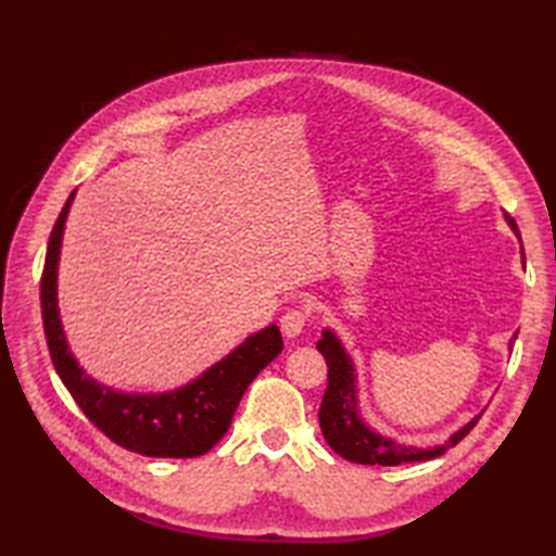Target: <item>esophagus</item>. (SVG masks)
<instances>
[{
    "label": "esophagus",
    "mask_w": 556,
    "mask_h": 556,
    "mask_svg": "<svg viewBox=\"0 0 556 556\" xmlns=\"http://www.w3.org/2000/svg\"><path fill=\"white\" fill-rule=\"evenodd\" d=\"M305 327V313L303 311H289L281 315V332L287 339H296Z\"/></svg>",
    "instance_id": "obj_1"
}]
</instances>
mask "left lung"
Segmentation results:
<instances>
[{"mask_svg":"<svg viewBox=\"0 0 556 556\" xmlns=\"http://www.w3.org/2000/svg\"><path fill=\"white\" fill-rule=\"evenodd\" d=\"M504 219L511 227V231L518 236L516 222L506 215V212H504ZM518 241H521V236H518ZM521 263L526 267L523 248H521ZM514 341H516V334L509 339V351L514 349ZM317 351H320L327 361V389H325L317 418H320V428L327 444L332 446L341 458L353 460V464L401 466V464H416V460L437 458L442 456L448 446H454L464 440L480 418L476 416L466 425H460L454 434H448V440L444 444H434V446L401 444L392 440V437L377 432L372 425L361 416L356 363H353L344 341L337 337L332 327L323 329V339L317 341Z\"/></svg>","mask_w":556,"mask_h":556,"instance_id":"left-lung-1","label":"left lung"}]
</instances>
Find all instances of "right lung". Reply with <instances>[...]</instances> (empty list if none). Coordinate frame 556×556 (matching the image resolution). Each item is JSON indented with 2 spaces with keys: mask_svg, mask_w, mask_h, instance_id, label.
I'll return each instance as SVG.
<instances>
[{
  "mask_svg": "<svg viewBox=\"0 0 556 556\" xmlns=\"http://www.w3.org/2000/svg\"><path fill=\"white\" fill-rule=\"evenodd\" d=\"M74 198L76 191L68 195L52 229L40 285L42 325L56 375L62 377L86 418L128 452L152 458H193L207 454L229 430L248 384L285 349L279 327L267 325L245 337L239 346L222 361L212 363L191 382L167 392H122L98 382L71 351L59 315V257H62L64 229Z\"/></svg>",
  "mask_w": 556,
  "mask_h": 556,
  "instance_id": "right-lung-1",
  "label": "right lung"
}]
</instances>
